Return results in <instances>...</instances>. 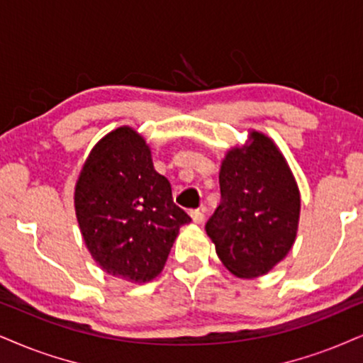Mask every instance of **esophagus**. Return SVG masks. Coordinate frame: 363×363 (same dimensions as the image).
Wrapping results in <instances>:
<instances>
[{"instance_id": "1", "label": "esophagus", "mask_w": 363, "mask_h": 363, "mask_svg": "<svg viewBox=\"0 0 363 363\" xmlns=\"http://www.w3.org/2000/svg\"><path fill=\"white\" fill-rule=\"evenodd\" d=\"M190 216H191V220H194L195 223H202L203 218H205L202 210H194V212H191Z\"/></svg>"}]
</instances>
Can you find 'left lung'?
Segmentation results:
<instances>
[{"label": "left lung", "instance_id": "left-lung-1", "mask_svg": "<svg viewBox=\"0 0 363 363\" xmlns=\"http://www.w3.org/2000/svg\"><path fill=\"white\" fill-rule=\"evenodd\" d=\"M220 203L205 230L232 274L256 279L288 256L296 240L301 195L284 155L267 134L250 129L223 156Z\"/></svg>", "mask_w": 363, "mask_h": 363}]
</instances>
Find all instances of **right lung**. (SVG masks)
I'll list each match as a JSON object with an SVG mask.
<instances>
[{"instance_id":"add662e5","label":"right lung","mask_w":363,"mask_h":363,"mask_svg":"<svg viewBox=\"0 0 363 363\" xmlns=\"http://www.w3.org/2000/svg\"><path fill=\"white\" fill-rule=\"evenodd\" d=\"M80 234L97 266L129 283L163 271L190 217L173 203L172 185L153 167L151 147L121 126L96 143L74 190Z\"/></svg>"}]
</instances>
